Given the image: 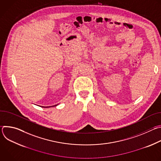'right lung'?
<instances>
[{
  "label": "right lung",
  "mask_w": 161,
  "mask_h": 161,
  "mask_svg": "<svg viewBox=\"0 0 161 161\" xmlns=\"http://www.w3.org/2000/svg\"><path fill=\"white\" fill-rule=\"evenodd\" d=\"M58 105V104H57ZM57 105H55V106H57ZM42 107H44V106H42ZM48 107H51V106H47V107H44V108H48Z\"/></svg>",
  "instance_id": "right-lung-1"
}]
</instances>
